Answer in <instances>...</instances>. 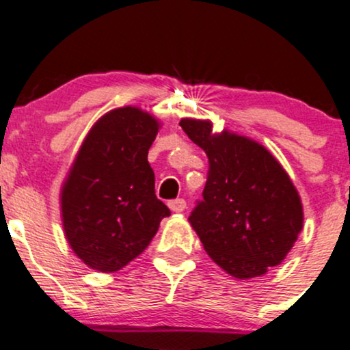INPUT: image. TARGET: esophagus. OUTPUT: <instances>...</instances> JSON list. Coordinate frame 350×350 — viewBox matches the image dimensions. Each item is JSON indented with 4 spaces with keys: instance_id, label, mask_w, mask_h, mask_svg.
<instances>
[{
    "instance_id": "1",
    "label": "esophagus",
    "mask_w": 350,
    "mask_h": 350,
    "mask_svg": "<svg viewBox=\"0 0 350 350\" xmlns=\"http://www.w3.org/2000/svg\"><path fill=\"white\" fill-rule=\"evenodd\" d=\"M167 206H170L172 212H183L184 208H186V200H184V199H174V200H171Z\"/></svg>"
}]
</instances>
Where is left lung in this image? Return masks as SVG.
I'll return each mask as SVG.
<instances>
[{
	"label": "left lung",
	"instance_id": "obj_1",
	"mask_svg": "<svg viewBox=\"0 0 350 350\" xmlns=\"http://www.w3.org/2000/svg\"><path fill=\"white\" fill-rule=\"evenodd\" d=\"M184 133L206 151L207 183L189 215L207 255L240 280L284 260L303 228V206L290 176L267 148L206 120L183 118Z\"/></svg>",
	"mask_w": 350,
	"mask_h": 350
}]
</instances>
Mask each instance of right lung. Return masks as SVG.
<instances>
[{
    "instance_id": "add662e5",
    "label": "right lung",
    "mask_w": 350,
    "mask_h": 350,
    "mask_svg": "<svg viewBox=\"0 0 350 350\" xmlns=\"http://www.w3.org/2000/svg\"><path fill=\"white\" fill-rule=\"evenodd\" d=\"M159 123L136 107L108 111L88 131L60 191L66 239L94 270L111 273L142 253L171 214L148 163Z\"/></svg>"
}]
</instances>
